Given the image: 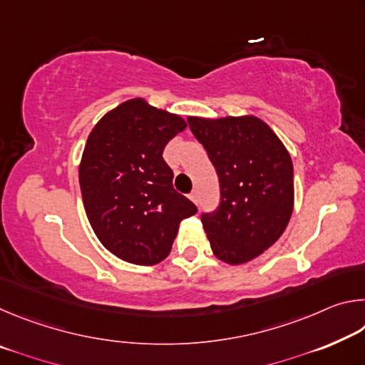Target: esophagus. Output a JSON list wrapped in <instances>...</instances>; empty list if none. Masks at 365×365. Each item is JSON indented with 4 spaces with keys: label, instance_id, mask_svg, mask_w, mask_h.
I'll return each mask as SVG.
<instances>
[{
    "label": "esophagus",
    "instance_id": "obj_1",
    "mask_svg": "<svg viewBox=\"0 0 365 365\" xmlns=\"http://www.w3.org/2000/svg\"><path fill=\"white\" fill-rule=\"evenodd\" d=\"M190 200L193 201V202H197V190L191 191V193H190Z\"/></svg>",
    "mask_w": 365,
    "mask_h": 365
}]
</instances>
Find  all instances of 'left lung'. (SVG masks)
Listing matches in <instances>:
<instances>
[{"label":"left lung","mask_w":365,"mask_h":365,"mask_svg":"<svg viewBox=\"0 0 365 365\" xmlns=\"http://www.w3.org/2000/svg\"><path fill=\"white\" fill-rule=\"evenodd\" d=\"M188 125L220 182L219 209L202 214L212 255L230 265L250 262L282 237L292 217V156L256 115H190Z\"/></svg>","instance_id":"1"}]
</instances>
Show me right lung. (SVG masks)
Segmentation results:
<instances>
[{
  "label": "right lung",
  "mask_w": 365,
  "mask_h": 365,
  "mask_svg": "<svg viewBox=\"0 0 365 365\" xmlns=\"http://www.w3.org/2000/svg\"><path fill=\"white\" fill-rule=\"evenodd\" d=\"M187 127L178 114L132 98L108 110L86 138L78 165L86 217L122 261L154 265L169 256L196 206L174 190L165 145Z\"/></svg>",
  "instance_id": "add662e5"
}]
</instances>
